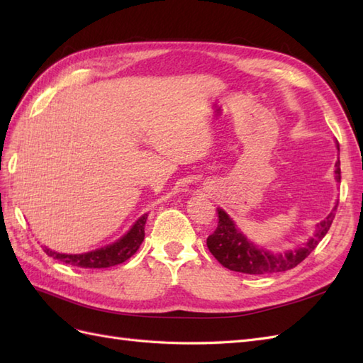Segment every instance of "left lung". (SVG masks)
<instances>
[{
  "label": "left lung",
  "mask_w": 363,
  "mask_h": 363,
  "mask_svg": "<svg viewBox=\"0 0 363 363\" xmlns=\"http://www.w3.org/2000/svg\"><path fill=\"white\" fill-rule=\"evenodd\" d=\"M335 179L340 182V160L335 164ZM337 206L328 217L317 225V233L311 237L304 246L287 252L273 254L264 248H257L251 243L240 230L237 229L235 223L229 218V215L223 211L218 212V226L213 234L207 237V248L212 256L217 259L223 267L233 272L246 274H274L287 269L295 268L301 264L309 254L317 248L321 238L328 234V230L335 218Z\"/></svg>",
  "instance_id": "1"
}]
</instances>
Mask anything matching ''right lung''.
<instances>
[{
	"mask_svg": "<svg viewBox=\"0 0 363 363\" xmlns=\"http://www.w3.org/2000/svg\"><path fill=\"white\" fill-rule=\"evenodd\" d=\"M146 218H148V213L142 215V217L134 223V226L128 230V234L123 235L120 240L112 245H107L104 248L84 254H62L52 251L50 248H45V252L52 259L64 262V264L81 268H107L123 264V262L128 260L129 257H133L137 250L140 248L145 238Z\"/></svg>",
	"mask_w": 363,
	"mask_h": 363,
	"instance_id": "1",
	"label": "right lung"
}]
</instances>
